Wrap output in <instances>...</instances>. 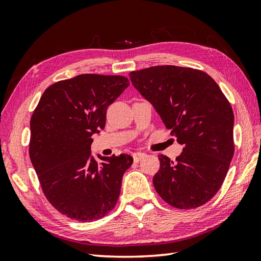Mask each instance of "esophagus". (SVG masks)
Returning <instances> with one entry per match:
<instances>
[{
  "label": "esophagus",
  "instance_id": "1",
  "mask_svg": "<svg viewBox=\"0 0 261 261\" xmlns=\"http://www.w3.org/2000/svg\"><path fill=\"white\" fill-rule=\"evenodd\" d=\"M146 157V153L145 152H136V153H134V160L135 162H140V160L142 159V158H145Z\"/></svg>",
  "mask_w": 261,
  "mask_h": 261
}]
</instances>
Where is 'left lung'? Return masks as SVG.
Returning <instances> with one entry per match:
<instances>
[{
	"label": "left lung",
	"mask_w": 261,
	"mask_h": 261,
	"mask_svg": "<svg viewBox=\"0 0 261 261\" xmlns=\"http://www.w3.org/2000/svg\"><path fill=\"white\" fill-rule=\"evenodd\" d=\"M136 90L162 118L182 152L175 162L160 154L153 186L164 201L180 210L212 198L225 178L234 153V115L212 77L178 66L131 71Z\"/></svg>",
	"instance_id": "left-lung-1"
}]
</instances>
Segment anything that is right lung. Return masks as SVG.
<instances>
[{
	"instance_id": "1",
	"label": "right lung",
	"mask_w": 261,
	"mask_h": 261,
	"mask_svg": "<svg viewBox=\"0 0 261 261\" xmlns=\"http://www.w3.org/2000/svg\"><path fill=\"white\" fill-rule=\"evenodd\" d=\"M130 85L124 76L82 74L43 92L30 121L29 154L45 196L70 219L90 222L112 210L131 156L91 153L107 110Z\"/></svg>"
}]
</instances>
